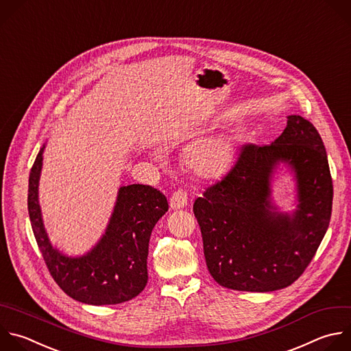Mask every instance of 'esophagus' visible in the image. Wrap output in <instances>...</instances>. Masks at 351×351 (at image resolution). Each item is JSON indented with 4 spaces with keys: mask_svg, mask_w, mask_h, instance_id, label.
<instances>
[{
    "mask_svg": "<svg viewBox=\"0 0 351 351\" xmlns=\"http://www.w3.org/2000/svg\"><path fill=\"white\" fill-rule=\"evenodd\" d=\"M187 199H189V195L184 190H176L171 197L169 205L172 209H180L187 205Z\"/></svg>",
    "mask_w": 351,
    "mask_h": 351,
    "instance_id": "esophagus-1",
    "label": "esophagus"
}]
</instances>
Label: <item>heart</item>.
Here are the masks:
<instances>
[{"instance_id": "1", "label": "heart", "mask_w": 351, "mask_h": 351, "mask_svg": "<svg viewBox=\"0 0 351 351\" xmlns=\"http://www.w3.org/2000/svg\"><path fill=\"white\" fill-rule=\"evenodd\" d=\"M237 154V136L221 132L191 145L186 153V162L197 175L215 178L228 171Z\"/></svg>"}]
</instances>
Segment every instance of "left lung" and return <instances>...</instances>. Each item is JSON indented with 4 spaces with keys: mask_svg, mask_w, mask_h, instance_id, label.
<instances>
[{
    "mask_svg": "<svg viewBox=\"0 0 351 351\" xmlns=\"http://www.w3.org/2000/svg\"><path fill=\"white\" fill-rule=\"evenodd\" d=\"M280 162L295 172L298 208L277 213L271 176ZM333 186L315 127L289 115L270 145L241 147L228 173L194 201L204 256L213 280L228 289L270 292L295 282L314 258L329 226Z\"/></svg>",
    "mask_w": 351,
    "mask_h": 351,
    "instance_id": "left-lung-1",
    "label": "left lung"
}]
</instances>
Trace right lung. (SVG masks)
<instances>
[{"instance_id": "1", "label": "right lung", "mask_w": 351, "mask_h": 351, "mask_svg": "<svg viewBox=\"0 0 351 351\" xmlns=\"http://www.w3.org/2000/svg\"><path fill=\"white\" fill-rule=\"evenodd\" d=\"M44 149L30 172L27 208L36 241L52 278L66 295L81 303L101 306L134 299L147 284L149 241L156 223L169 208L165 195L147 184L123 186L96 247L80 258L66 256L52 247L43 224L38 180Z\"/></svg>"}]
</instances>
